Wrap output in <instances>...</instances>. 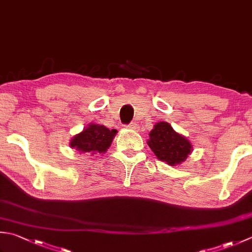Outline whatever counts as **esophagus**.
Masks as SVG:
<instances>
[{
    "instance_id": "1",
    "label": "esophagus",
    "mask_w": 252,
    "mask_h": 252,
    "mask_svg": "<svg viewBox=\"0 0 252 252\" xmlns=\"http://www.w3.org/2000/svg\"><path fill=\"white\" fill-rule=\"evenodd\" d=\"M127 129H136V123L135 122H131V123H129V125H126V126Z\"/></svg>"
}]
</instances>
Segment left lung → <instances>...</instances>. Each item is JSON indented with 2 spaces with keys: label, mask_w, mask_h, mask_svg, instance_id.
Instances as JSON below:
<instances>
[{
  "label": "left lung",
  "mask_w": 252,
  "mask_h": 252,
  "mask_svg": "<svg viewBox=\"0 0 252 252\" xmlns=\"http://www.w3.org/2000/svg\"><path fill=\"white\" fill-rule=\"evenodd\" d=\"M147 144L158 159L170 166L186 160L191 153L190 142L175 132L167 122H158L150 133Z\"/></svg>",
  "instance_id": "left-lung-1"
}]
</instances>
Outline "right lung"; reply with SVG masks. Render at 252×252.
<instances>
[{
  "label": "right lung",
  "mask_w": 252,
  "mask_h": 252,
  "mask_svg": "<svg viewBox=\"0 0 252 252\" xmlns=\"http://www.w3.org/2000/svg\"><path fill=\"white\" fill-rule=\"evenodd\" d=\"M117 130H109L103 126L91 123L85 130L76 134L71 141V147L82 153H105L112 142Z\"/></svg>",
  "instance_id": "obj_1"
}]
</instances>
